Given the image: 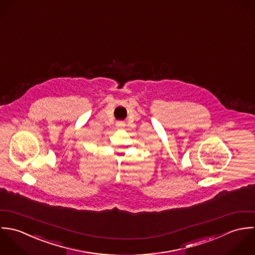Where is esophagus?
<instances>
[{"label":"esophagus","mask_w":255,"mask_h":255,"mask_svg":"<svg viewBox=\"0 0 255 255\" xmlns=\"http://www.w3.org/2000/svg\"><path fill=\"white\" fill-rule=\"evenodd\" d=\"M116 126H117L118 128H122V127L125 126V123H124L123 121H117V122H116Z\"/></svg>","instance_id":"34e87169"}]
</instances>
